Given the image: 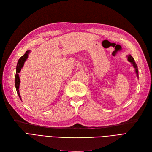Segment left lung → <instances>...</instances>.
Returning <instances> with one entry per match:
<instances>
[{
  "mask_svg": "<svg viewBox=\"0 0 152 152\" xmlns=\"http://www.w3.org/2000/svg\"><path fill=\"white\" fill-rule=\"evenodd\" d=\"M128 59L132 64H133V67L135 68V71H136V75H137V76H138V67H137V65H136V62L134 61V59L133 58V57H132L131 55H129V56H128Z\"/></svg>",
  "mask_w": 152,
  "mask_h": 152,
  "instance_id": "left-lung-1",
  "label": "left lung"
}]
</instances>
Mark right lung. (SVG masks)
Here are the masks:
<instances>
[{"instance_id": "obj_1", "label": "right lung", "mask_w": 152, "mask_h": 152, "mask_svg": "<svg viewBox=\"0 0 152 152\" xmlns=\"http://www.w3.org/2000/svg\"><path fill=\"white\" fill-rule=\"evenodd\" d=\"M30 52V50H27L24 54L20 57V58L18 60V64H17V66H16V76H15V86H16V89L17 91V93L18 94V96L19 97V99H21V96L20 94H19V84H20V80H19V73L20 72L21 68L23 67L24 63L26 61L27 59V58L28 57V54Z\"/></svg>"}]
</instances>
